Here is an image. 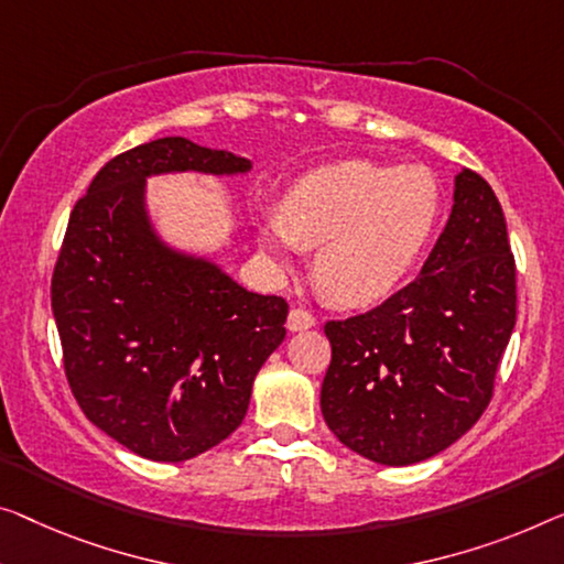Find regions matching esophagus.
<instances>
[{"label":"esophagus","mask_w":564,"mask_h":564,"mask_svg":"<svg viewBox=\"0 0 564 564\" xmlns=\"http://www.w3.org/2000/svg\"><path fill=\"white\" fill-rule=\"evenodd\" d=\"M285 326H289V332H306V329H314L316 318L304 308H291L289 322H285Z\"/></svg>","instance_id":"esophagus-1"}]
</instances>
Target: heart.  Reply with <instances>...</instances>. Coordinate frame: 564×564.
<instances>
[{"label": "heart", "instance_id": "b5f03b06", "mask_svg": "<svg viewBox=\"0 0 564 564\" xmlns=\"http://www.w3.org/2000/svg\"><path fill=\"white\" fill-rule=\"evenodd\" d=\"M443 215L438 176L423 164L341 159L291 184L279 209H260V246L279 268L318 246L314 273L347 306L390 296L415 271Z\"/></svg>", "mask_w": 564, "mask_h": 564}]
</instances>
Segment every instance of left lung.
<instances>
[{
	"label": "left lung",
	"mask_w": 564,
	"mask_h": 564,
	"mask_svg": "<svg viewBox=\"0 0 564 564\" xmlns=\"http://www.w3.org/2000/svg\"><path fill=\"white\" fill-rule=\"evenodd\" d=\"M514 322L507 220L489 182L460 170L451 217L417 279L369 314L326 324V425L382 466L435 456L489 405Z\"/></svg>",
	"instance_id": "obj_1"
}]
</instances>
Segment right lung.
Instances as JSON below:
<instances>
[{
  "label": "right lung",
  "mask_w": 564,
  "mask_h": 564,
  "mask_svg": "<svg viewBox=\"0 0 564 564\" xmlns=\"http://www.w3.org/2000/svg\"><path fill=\"white\" fill-rule=\"evenodd\" d=\"M250 170L232 151L164 137L111 159L70 213L53 273L67 382L90 423L141 458L180 464L228 438L289 316L281 296L166 240L147 180Z\"/></svg>",
  "instance_id": "add662e5"
}]
</instances>
